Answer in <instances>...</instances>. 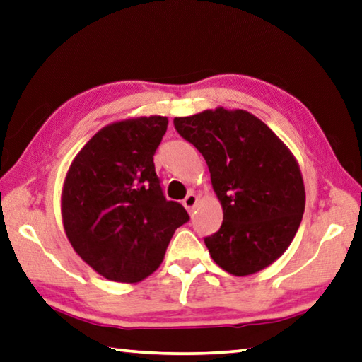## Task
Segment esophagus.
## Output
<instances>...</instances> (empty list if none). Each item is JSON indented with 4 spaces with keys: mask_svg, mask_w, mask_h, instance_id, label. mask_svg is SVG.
<instances>
[{
    "mask_svg": "<svg viewBox=\"0 0 362 362\" xmlns=\"http://www.w3.org/2000/svg\"><path fill=\"white\" fill-rule=\"evenodd\" d=\"M196 204H198V196L194 193H189L185 199H183V206L188 210V212H193V209L196 207Z\"/></svg>",
    "mask_w": 362,
    "mask_h": 362,
    "instance_id": "obj_1",
    "label": "esophagus"
}]
</instances>
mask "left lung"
<instances>
[{"mask_svg": "<svg viewBox=\"0 0 362 362\" xmlns=\"http://www.w3.org/2000/svg\"><path fill=\"white\" fill-rule=\"evenodd\" d=\"M174 127L204 156L221 204V228L204 239L212 259L235 277L271 266L290 247L305 209L304 180L291 150L242 109L175 117Z\"/></svg>", "mask_w": 362, "mask_h": 362, "instance_id": "obj_1", "label": "left lung"}]
</instances>
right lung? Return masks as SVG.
Returning <instances> with one entry per match:
<instances>
[{
	"mask_svg": "<svg viewBox=\"0 0 362 362\" xmlns=\"http://www.w3.org/2000/svg\"><path fill=\"white\" fill-rule=\"evenodd\" d=\"M168 117L124 118L101 128L72 160L62 218L74 252L104 279L137 284L153 274L175 229L189 220L164 198L153 155Z\"/></svg>",
	"mask_w": 362,
	"mask_h": 362,
	"instance_id": "right-lung-1",
	"label": "right lung"
}]
</instances>
